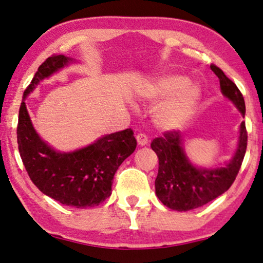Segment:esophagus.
I'll return each mask as SVG.
<instances>
[{
  "instance_id": "34e87169",
  "label": "esophagus",
  "mask_w": 263,
  "mask_h": 263,
  "mask_svg": "<svg viewBox=\"0 0 263 263\" xmlns=\"http://www.w3.org/2000/svg\"><path fill=\"white\" fill-rule=\"evenodd\" d=\"M137 141H138V145L140 146H145L148 143V139H147V136L145 135V133H138L136 137Z\"/></svg>"
}]
</instances>
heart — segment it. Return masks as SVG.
<instances>
[{
    "mask_svg": "<svg viewBox=\"0 0 263 263\" xmlns=\"http://www.w3.org/2000/svg\"><path fill=\"white\" fill-rule=\"evenodd\" d=\"M145 96L152 101L174 97L164 104L154 116L158 127L171 131L181 127L193 115L200 99V89L191 84L190 78L184 74L168 73L148 85Z\"/></svg>",
    "mask_w": 263,
    "mask_h": 263,
    "instance_id": "obj_1",
    "label": "heart"
}]
</instances>
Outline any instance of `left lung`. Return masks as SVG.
<instances>
[{"instance_id": "1", "label": "left lung", "mask_w": 263, "mask_h": 263, "mask_svg": "<svg viewBox=\"0 0 263 263\" xmlns=\"http://www.w3.org/2000/svg\"><path fill=\"white\" fill-rule=\"evenodd\" d=\"M218 76L220 89L245 117L246 106L242 93L220 68L211 65ZM184 139L178 131H167L164 137L153 139L151 147L159 159L156 178V194L171 210L186 212L206 205L223 194L234 182L247 148V130L245 122L240 125L237 146L232 159L223 167H197L186 156Z\"/></svg>"}]
</instances>
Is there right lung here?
<instances>
[{"instance_id": "add662e5", "label": "right lung", "mask_w": 263, "mask_h": 263, "mask_svg": "<svg viewBox=\"0 0 263 263\" xmlns=\"http://www.w3.org/2000/svg\"><path fill=\"white\" fill-rule=\"evenodd\" d=\"M73 58L52 55L40 65L23 93L17 125V144L23 165L42 193L66 206H98L111 195L115 173L135 152L137 140L131 128L103 136L89 146L72 152H58L45 143L32 126L26 99L37 84Z\"/></svg>"}]
</instances>
